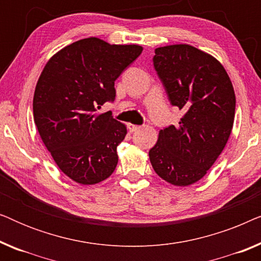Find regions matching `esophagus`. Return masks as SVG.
Instances as JSON below:
<instances>
[{
    "label": "esophagus",
    "instance_id": "esophagus-1",
    "mask_svg": "<svg viewBox=\"0 0 261 261\" xmlns=\"http://www.w3.org/2000/svg\"><path fill=\"white\" fill-rule=\"evenodd\" d=\"M128 129H129V132H135V130L140 129V126H137V124L129 123V124H128Z\"/></svg>",
    "mask_w": 261,
    "mask_h": 261
}]
</instances>
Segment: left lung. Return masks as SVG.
I'll return each instance as SVG.
<instances>
[{"label":"left lung","mask_w":261,"mask_h":261,"mask_svg":"<svg viewBox=\"0 0 261 261\" xmlns=\"http://www.w3.org/2000/svg\"><path fill=\"white\" fill-rule=\"evenodd\" d=\"M154 53L153 64L171 105L185 114L177 127L159 132L149 160L167 183L188 187L205 176L229 139L234 88L222 64L194 46H163Z\"/></svg>","instance_id":"8db88e82"}]
</instances>
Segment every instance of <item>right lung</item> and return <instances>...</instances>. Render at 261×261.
I'll list each match as a JSON object with an SVG mask.
<instances>
[{
    "mask_svg": "<svg viewBox=\"0 0 261 261\" xmlns=\"http://www.w3.org/2000/svg\"><path fill=\"white\" fill-rule=\"evenodd\" d=\"M141 52L139 45L82 39L53 55L39 77L35 126L57 166L78 184H97L115 170L127 127L96 112L114 101L115 81Z\"/></svg>",
    "mask_w": 261,
    "mask_h": 261,
    "instance_id": "add662e5",
    "label": "right lung"
}]
</instances>
